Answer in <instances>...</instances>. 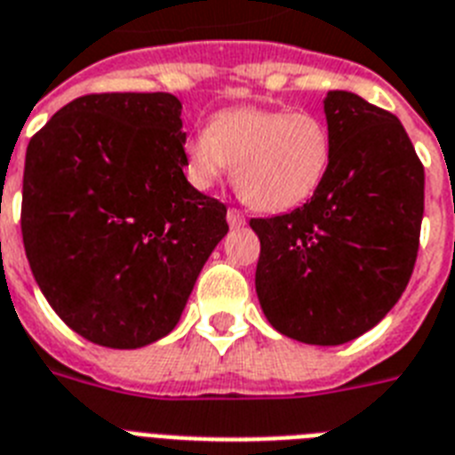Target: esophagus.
I'll return each mask as SVG.
<instances>
[{"instance_id": "34e87169", "label": "esophagus", "mask_w": 455, "mask_h": 455, "mask_svg": "<svg viewBox=\"0 0 455 455\" xmlns=\"http://www.w3.org/2000/svg\"><path fill=\"white\" fill-rule=\"evenodd\" d=\"M227 220H228V227H231V228L245 227V215H243V212H240V210H235V208L228 210Z\"/></svg>"}]
</instances>
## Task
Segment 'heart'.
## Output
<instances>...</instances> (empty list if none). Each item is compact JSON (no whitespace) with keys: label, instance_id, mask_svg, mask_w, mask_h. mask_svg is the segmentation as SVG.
Segmentation results:
<instances>
[{"label":"heart","instance_id":"b5f03b06","mask_svg":"<svg viewBox=\"0 0 455 455\" xmlns=\"http://www.w3.org/2000/svg\"><path fill=\"white\" fill-rule=\"evenodd\" d=\"M187 175L208 189L235 164V187L252 208L283 212L308 201L331 164V135L311 112L240 107L187 140Z\"/></svg>","mask_w":455,"mask_h":455}]
</instances>
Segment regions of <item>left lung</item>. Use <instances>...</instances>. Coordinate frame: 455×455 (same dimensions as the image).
<instances>
[{
  "instance_id": "left-lung-1",
  "label": "left lung",
  "mask_w": 455,
  "mask_h": 455,
  "mask_svg": "<svg viewBox=\"0 0 455 455\" xmlns=\"http://www.w3.org/2000/svg\"><path fill=\"white\" fill-rule=\"evenodd\" d=\"M331 164L311 201L250 220L266 320L294 341L341 346L397 304L419 254L426 172L395 114L330 91Z\"/></svg>"
}]
</instances>
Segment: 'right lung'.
Here are the masks:
<instances>
[{
	"label": "right lung",
	"instance_id": "right-lung-1",
	"mask_svg": "<svg viewBox=\"0 0 455 455\" xmlns=\"http://www.w3.org/2000/svg\"><path fill=\"white\" fill-rule=\"evenodd\" d=\"M170 93L72 100L29 140L20 228L60 320L107 348H142L180 323L227 205L187 177Z\"/></svg>",
	"mask_w": 455,
	"mask_h": 455
}]
</instances>
